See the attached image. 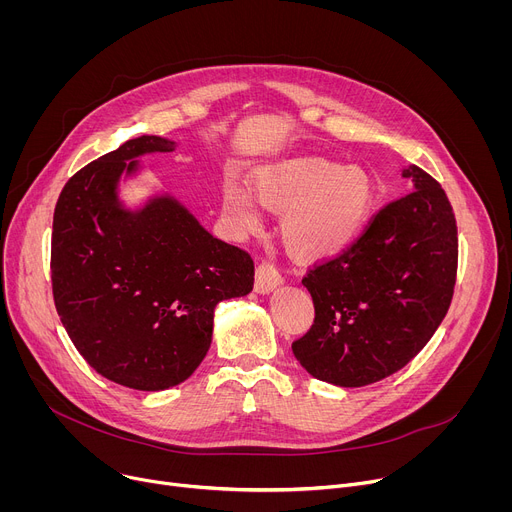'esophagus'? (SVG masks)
Returning <instances> with one entry per match:
<instances>
[{"label": "esophagus", "instance_id": "obj_1", "mask_svg": "<svg viewBox=\"0 0 512 512\" xmlns=\"http://www.w3.org/2000/svg\"><path fill=\"white\" fill-rule=\"evenodd\" d=\"M281 273L271 261H261L257 265V275H255V289L259 294H265V291H271L281 283Z\"/></svg>", "mask_w": 512, "mask_h": 512}]
</instances>
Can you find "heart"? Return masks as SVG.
<instances>
[{
    "label": "heart",
    "instance_id": "heart-1",
    "mask_svg": "<svg viewBox=\"0 0 512 512\" xmlns=\"http://www.w3.org/2000/svg\"><path fill=\"white\" fill-rule=\"evenodd\" d=\"M373 202V182L360 168L300 158L263 168L251 192L235 182L223 188V210L239 235L263 229L261 208L281 214V239L302 259L340 253L360 231Z\"/></svg>",
    "mask_w": 512,
    "mask_h": 512
}]
</instances>
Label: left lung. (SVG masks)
<instances>
[{"instance_id": "left-lung-1", "label": "left lung", "mask_w": 512, "mask_h": 512, "mask_svg": "<svg viewBox=\"0 0 512 512\" xmlns=\"http://www.w3.org/2000/svg\"><path fill=\"white\" fill-rule=\"evenodd\" d=\"M415 190L379 208L338 255L302 283L314 324L291 342L302 367L340 387H364L399 369L429 342L452 304L458 227L442 184L409 166Z\"/></svg>"}]
</instances>
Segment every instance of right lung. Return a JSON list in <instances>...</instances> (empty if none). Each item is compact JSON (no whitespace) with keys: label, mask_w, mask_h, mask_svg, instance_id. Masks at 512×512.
<instances>
[{"label":"right lung","mask_w":512,"mask_h":512,"mask_svg":"<svg viewBox=\"0 0 512 512\" xmlns=\"http://www.w3.org/2000/svg\"><path fill=\"white\" fill-rule=\"evenodd\" d=\"M158 135L129 139L64 184L52 221L54 306L72 344L105 379L139 391L186 381L208 352L214 306L253 289V257L212 237L172 198L119 208L133 160L170 152Z\"/></svg>","instance_id":"add662e5"}]
</instances>
